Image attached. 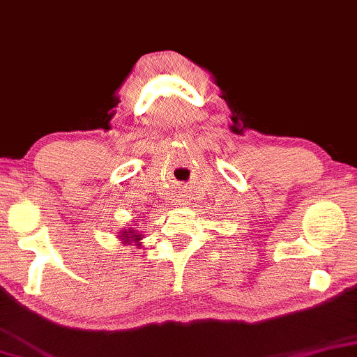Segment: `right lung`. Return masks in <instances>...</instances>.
Wrapping results in <instances>:
<instances>
[{
	"instance_id": "add662e5",
	"label": "right lung",
	"mask_w": 357,
	"mask_h": 357,
	"mask_svg": "<svg viewBox=\"0 0 357 357\" xmlns=\"http://www.w3.org/2000/svg\"><path fill=\"white\" fill-rule=\"evenodd\" d=\"M140 236L142 235H139V234H135L134 230H129V231H123V235H122V240H135V241H139L140 240Z\"/></svg>"
}]
</instances>
